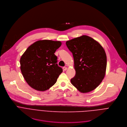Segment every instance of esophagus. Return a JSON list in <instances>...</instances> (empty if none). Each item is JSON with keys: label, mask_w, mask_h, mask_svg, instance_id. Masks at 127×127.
<instances>
[{"label": "esophagus", "mask_w": 127, "mask_h": 127, "mask_svg": "<svg viewBox=\"0 0 127 127\" xmlns=\"http://www.w3.org/2000/svg\"><path fill=\"white\" fill-rule=\"evenodd\" d=\"M63 70H64V71H66V70L67 69V67H64L63 68Z\"/></svg>", "instance_id": "obj_1"}]
</instances>
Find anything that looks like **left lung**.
<instances>
[{"mask_svg": "<svg viewBox=\"0 0 127 127\" xmlns=\"http://www.w3.org/2000/svg\"><path fill=\"white\" fill-rule=\"evenodd\" d=\"M66 44L73 54L75 76L72 84L82 93L92 92L101 82L106 68L104 49L96 41L83 35L68 41Z\"/></svg>", "mask_w": 127, "mask_h": 127, "instance_id": "left-lung-1", "label": "left lung"}]
</instances>
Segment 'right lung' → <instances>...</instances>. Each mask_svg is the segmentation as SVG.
<instances>
[{
	"label": "right lung",
	"instance_id": "obj_1",
	"mask_svg": "<svg viewBox=\"0 0 127 127\" xmlns=\"http://www.w3.org/2000/svg\"><path fill=\"white\" fill-rule=\"evenodd\" d=\"M60 41L40 40L30 46L20 59L22 73L27 83L39 91H45L55 84L63 72L54 54Z\"/></svg>",
	"mask_w": 127,
	"mask_h": 127
}]
</instances>
